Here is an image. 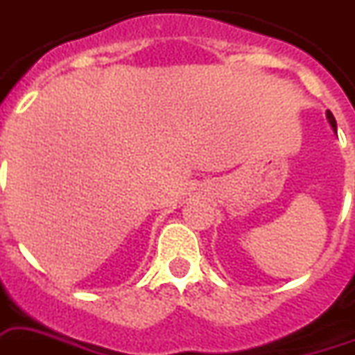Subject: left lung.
I'll list each match as a JSON object with an SVG mask.
<instances>
[{"instance_id": "obj_1", "label": "left lung", "mask_w": 355, "mask_h": 355, "mask_svg": "<svg viewBox=\"0 0 355 355\" xmlns=\"http://www.w3.org/2000/svg\"><path fill=\"white\" fill-rule=\"evenodd\" d=\"M327 118H328V122H330V125H332L334 131L337 132V123H336V118H334V114L330 111H327Z\"/></svg>"}]
</instances>
